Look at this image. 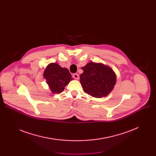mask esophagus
<instances>
[{
  "label": "esophagus",
  "mask_w": 156,
  "mask_h": 156,
  "mask_svg": "<svg viewBox=\"0 0 156 156\" xmlns=\"http://www.w3.org/2000/svg\"><path fill=\"white\" fill-rule=\"evenodd\" d=\"M73 78H75V79H76V80H78V78H79V75H78V74H74V75H73Z\"/></svg>",
  "instance_id": "34e87169"
}]
</instances>
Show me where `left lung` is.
I'll return each mask as SVG.
<instances>
[{
  "instance_id": "1",
  "label": "left lung",
  "mask_w": 156,
  "mask_h": 156,
  "mask_svg": "<svg viewBox=\"0 0 156 156\" xmlns=\"http://www.w3.org/2000/svg\"><path fill=\"white\" fill-rule=\"evenodd\" d=\"M80 82L85 93L95 98L108 95L116 83L113 69L102 63L90 62L81 68Z\"/></svg>"
}]
</instances>
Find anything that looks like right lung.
Segmentation results:
<instances>
[{
  "label": "right lung",
  "mask_w": 156,
  "mask_h": 156,
  "mask_svg": "<svg viewBox=\"0 0 156 156\" xmlns=\"http://www.w3.org/2000/svg\"><path fill=\"white\" fill-rule=\"evenodd\" d=\"M44 78L52 94H60L70 81L73 80L69 70L57 63L48 64L44 72Z\"/></svg>",
  "instance_id": "obj_1"
}]
</instances>
